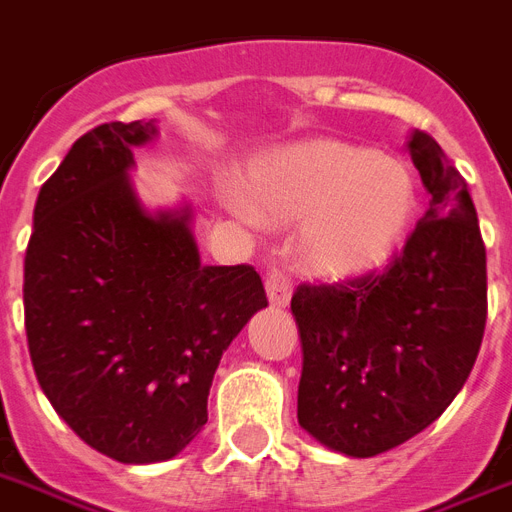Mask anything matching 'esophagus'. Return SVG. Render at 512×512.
<instances>
[{
    "instance_id": "obj_1",
    "label": "esophagus",
    "mask_w": 512,
    "mask_h": 512,
    "mask_svg": "<svg viewBox=\"0 0 512 512\" xmlns=\"http://www.w3.org/2000/svg\"><path fill=\"white\" fill-rule=\"evenodd\" d=\"M265 292H268L270 305L273 307H286L292 299V281L286 278L281 268H270L265 273Z\"/></svg>"
}]
</instances>
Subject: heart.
I'll list each match as a JSON object with an SVG mask.
<instances>
[{"label": "heart", "mask_w": 512, "mask_h": 512, "mask_svg": "<svg viewBox=\"0 0 512 512\" xmlns=\"http://www.w3.org/2000/svg\"><path fill=\"white\" fill-rule=\"evenodd\" d=\"M260 220H299V255L318 276L347 278L392 255L410 226L415 184L400 160L315 139L273 152L244 178Z\"/></svg>", "instance_id": "obj_1"}]
</instances>
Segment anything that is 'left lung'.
Segmentation results:
<instances>
[{"label":"left lung","instance_id":"1","mask_svg":"<svg viewBox=\"0 0 512 512\" xmlns=\"http://www.w3.org/2000/svg\"><path fill=\"white\" fill-rule=\"evenodd\" d=\"M410 157L431 194L381 273L299 284V426L331 450L373 458L447 410L486 326V247L468 184L426 131Z\"/></svg>","mask_w":512,"mask_h":512}]
</instances>
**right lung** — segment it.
Wrapping results in <instances>:
<instances>
[{
	"label": "right lung",
	"mask_w": 512,
	"mask_h": 512,
	"mask_svg": "<svg viewBox=\"0 0 512 512\" xmlns=\"http://www.w3.org/2000/svg\"><path fill=\"white\" fill-rule=\"evenodd\" d=\"M155 123H102L41 186L23 307L62 421L118 463H160L207 423L215 368L268 305L252 265H202L189 213L152 218L128 184Z\"/></svg>",
	"instance_id": "add662e5"
}]
</instances>
